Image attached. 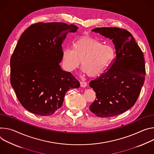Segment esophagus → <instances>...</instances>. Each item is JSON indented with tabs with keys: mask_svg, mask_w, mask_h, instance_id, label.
Here are the masks:
<instances>
[{
	"mask_svg": "<svg viewBox=\"0 0 154 154\" xmlns=\"http://www.w3.org/2000/svg\"><path fill=\"white\" fill-rule=\"evenodd\" d=\"M80 85H81V87H82V88H86L87 86V83L86 82L81 81L80 82Z\"/></svg>",
	"mask_w": 154,
	"mask_h": 154,
	"instance_id": "34e87169",
	"label": "esophagus"
}]
</instances>
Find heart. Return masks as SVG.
Masks as SVG:
<instances>
[{
  "label": "heart",
  "instance_id": "heart-1",
  "mask_svg": "<svg viewBox=\"0 0 154 154\" xmlns=\"http://www.w3.org/2000/svg\"><path fill=\"white\" fill-rule=\"evenodd\" d=\"M115 54L111 45L92 38H81L73 43L72 49L63 50L62 60L65 69L69 72L77 69L82 62V72L94 78L108 69Z\"/></svg>",
  "mask_w": 154,
  "mask_h": 154
}]
</instances>
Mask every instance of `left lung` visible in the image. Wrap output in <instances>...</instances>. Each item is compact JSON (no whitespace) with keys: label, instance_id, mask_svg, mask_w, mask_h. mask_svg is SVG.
I'll return each mask as SVG.
<instances>
[{"label":"left lung","instance_id":"left-lung-1","mask_svg":"<svg viewBox=\"0 0 154 154\" xmlns=\"http://www.w3.org/2000/svg\"><path fill=\"white\" fill-rule=\"evenodd\" d=\"M92 32L112 40L116 56L108 70L89 83L97 97L90 111L100 117L117 116L133 107L140 94L146 75L143 53L125 29L97 27Z\"/></svg>","mask_w":154,"mask_h":154}]
</instances>
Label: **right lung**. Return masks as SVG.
I'll list each match as a JSON object with an SVG mask.
<instances>
[{"label":"right lung","mask_w":154,"mask_h":154,"mask_svg":"<svg viewBox=\"0 0 154 154\" xmlns=\"http://www.w3.org/2000/svg\"><path fill=\"white\" fill-rule=\"evenodd\" d=\"M78 29L62 23H38L22 33L10 59V82L29 112L53 115L62 106L65 93L79 88V82L59 65L67 33Z\"/></svg>","instance_id":"1"}]
</instances>
